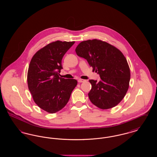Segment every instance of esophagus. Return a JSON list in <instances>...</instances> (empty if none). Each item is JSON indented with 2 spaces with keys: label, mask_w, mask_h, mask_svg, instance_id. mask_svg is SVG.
I'll list each match as a JSON object with an SVG mask.
<instances>
[{
  "label": "esophagus",
  "mask_w": 157,
  "mask_h": 157,
  "mask_svg": "<svg viewBox=\"0 0 157 157\" xmlns=\"http://www.w3.org/2000/svg\"><path fill=\"white\" fill-rule=\"evenodd\" d=\"M85 81V80H84V79H78V82H79V83H81V82H83Z\"/></svg>",
  "instance_id": "obj_1"
}]
</instances>
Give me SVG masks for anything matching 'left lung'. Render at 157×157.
I'll return each mask as SVG.
<instances>
[{
  "label": "left lung",
  "instance_id": "1",
  "mask_svg": "<svg viewBox=\"0 0 157 157\" xmlns=\"http://www.w3.org/2000/svg\"><path fill=\"white\" fill-rule=\"evenodd\" d=\"M78 56L88 61L101 80L90 79L88 94L91 102L102 109L117 105L126 95L130 81L127 59L119 49L105 42L93 39L81 42L75 49Z\"/></svg>",
  "mask_w": 157,
  "mask_h": 157
}]
</instances>
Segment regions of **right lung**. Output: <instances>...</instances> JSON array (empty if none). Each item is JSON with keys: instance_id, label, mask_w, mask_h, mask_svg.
<instances>
[{"instance_id": "1", "label": "right lung", "mask_w": 157, "mask_h": 157, "mask_svg": "<svg viewBox=\"0 0 157 157\" xmlns=\"http://www.w3.org/2000/svg\"><path fill=\"white\" fill-rule=\"evenodd\" d=\"M74 43L53 42L38 51L30 60L28 88L35 102L46 112L53 113L64 108L77 85L76 79L59 76L62 58Z\"/></svg>"}]
</instances>
